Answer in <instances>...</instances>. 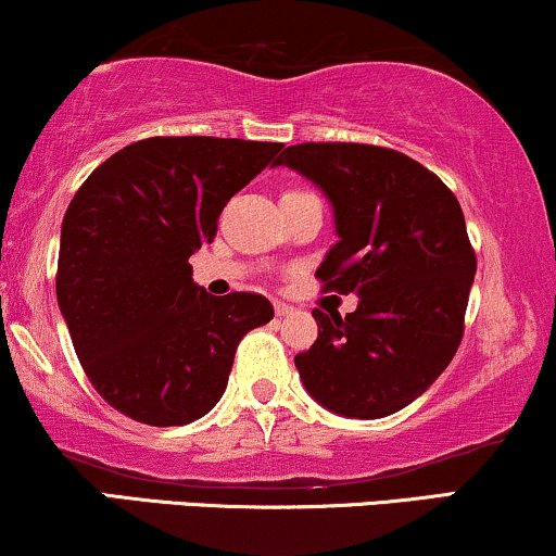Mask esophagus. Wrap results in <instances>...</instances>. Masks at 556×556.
<instances>
[{
  "mask_svg": "<svg viewBox=\"0 0 556 556\" xmlns=\"http://www.w3.org/2000/svg\"><path fill=\"white\" fill-rule=\"evenodd\" d=\"M291 312H293V306L283 304V301H276V317H289Z\"/></svg>",
  "mask_w": 556,
  "mask_h": 556,
  "instance_id": "obj_1",
  "label": "esophagus"
}]
</instances>
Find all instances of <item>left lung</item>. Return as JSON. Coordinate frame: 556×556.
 Segmentation results:
<instances>
[{
    "instance_id": "1",
    "label": "left lung",
    "mask_w": 556,
    "mask_h": 556,
    "mask_svg": "<svg viewBox=\"0 0 556 556\" xmlns=\"http://www.w3.org/2000/svg\"><path fill=\"white\" fill-rule=\"evenodd\" d=\"M276 164L317 182L332 201L340 242L321 291L358 293V309H314L319 334L299 353L301 381L345 417H387L445 371L464 338L477 255L456 195L413 156L374 143L306 141Z\"/></svg>"
}]
</instances>
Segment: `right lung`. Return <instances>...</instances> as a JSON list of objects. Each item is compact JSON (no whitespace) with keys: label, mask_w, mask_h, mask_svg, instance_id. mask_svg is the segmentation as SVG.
Masks as SVG:
<instances>
[{"label":"right lung","mask_w":556,"mask_h":556,"mask_svg":"<svg viewBox=\"0 0 556 556\" xmlns=\"http://www.w3.org/2000/svg\"><path fill=\"white\" fill-rule=\"evenodd\" d=\"M283 143L152 136L108 156L61 224L56 299L87 379L136 422L188 425L222 400L239 340L270 301L216 299L188 263L229 198Z\"/></svg>","instance_id":"add662e5"}]
</instances>
